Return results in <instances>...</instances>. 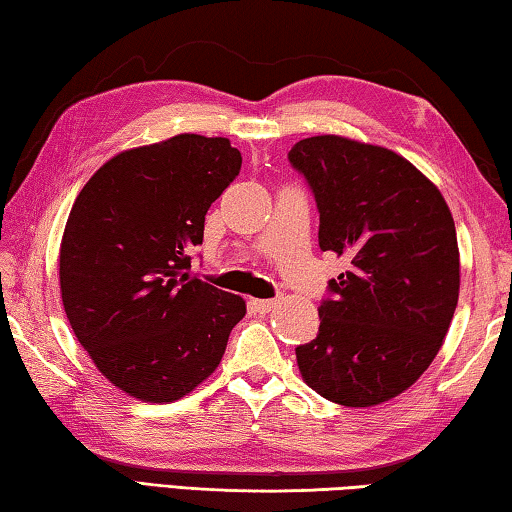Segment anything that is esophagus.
<instances>
[{"label": "esophagus", "instance_id": "obj_1", "mask_svg": "<svg viewBox=\"0 0 512 512\" xmlns=\"http://www.w3.org/2000/svg\"><path fill=\"white\" fill-rule=\"evenodd\" d=\"M249 308H251V312L265 315V312H270L274 308V301L272 299H251L249 301Z\"/></svg>", "mask_w": 512, "mask_h": 512}]
</instances>
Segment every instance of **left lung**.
Instances as JSON below:
<instances>
[{"mask_svg": "<svg viewBox=\"0 0 512 512\" xmlns=\"http://www.w3.org/2000/svg\"><path fill=\"white\" fill-rule=\"evenodd\" d=\"M319 209V247L346 256L328 281L319 335L297 346L303 380L344 407L409 389L436 353L459 301V245L443 195L393 150L337 134L288 152Z\"/></svg>", "mask_w": 512, "mask_h": 512, "instance_id": "obj_1", "label": "left lung"}]
</instances>
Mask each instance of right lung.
Returning a JSON list of instances; mask_svg holds the SVG:
<instances>
[{"label": "right lung", "instance_id": "obj_1", "mask_svg": "<svg viewBox=\"0 0 512 512\" xmlns=\"http://www.w3.org/2000/svg\"><path fill=\"white\" fill-rule=\"evenodd\" d=\"M224 137L177 134L125 150L71 206L60 245L62 306L114 387L173 402L218 369L245 301L191 276L204 215L240 173Z\"/></svg>", "mask_w": 512, "mask_h": 512}]
</instances>
